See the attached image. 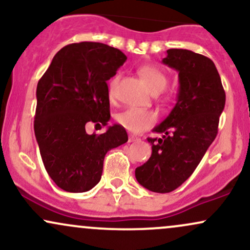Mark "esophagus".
I'll return each mask as SVG.
<instances>
[{"instance_id": "1", "label": "esophagus", "mask_w": 250, "mask_h": 250, "mask_svg": "<svg viewBox=\"0 0 250 250\" xmlns=\"http://www.w3.org/2000/svg\"><path fill=\"white\" fill-rule=\"evenodd\" d=\"M129 142H136V141H140V139L139 137H136V136H134V135H129V140H128Z\"/></svg>"}]
</instances>
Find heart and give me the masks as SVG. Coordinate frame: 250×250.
<instances>
[{
	"instance_id": "obj_1",
	"label": "heart",
	"mask_w": 250,
	"mask_h": 250,
	"mask_svg": "<svg viewBox=\"0 0 250 250\" xmlns=\"http://www.w3.org/2000/svg\"><path fill=\"white\" fill-rule=\"evenodd\" d=\"M139 75L143 80V82L147 84L149 90L151 93L157 94L160 91L165 90L168 84V76L162 69L159 67H155L151 64L141 65L137 70ZM119 80V76H115L109 83V97L114 96V88ZM116 121L123 125L128 130L133 133H140V131L146 130L156 122L157 116L154 111L142 110L137 108H128L121 113L116 114Z\"/></svg>"
}]
</instances>
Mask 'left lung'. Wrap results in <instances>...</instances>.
<instances>
[{"label": "left lung", "instance_id": "1", "mask_svg": "<svg viewBox=\"0 0 250 250\" xmlns=\"http://www.w3.org/2000/svg\"><path fill=\"white\" fill-rule=\"evenodd\" d=\"M179 71V94L170 114L148 137L153 153L136 168L137 182L154 193H170L189 179L217 135L226 93L214 62L187 49H169L162 60Z\"/></svg>", "mask_w": 250, "mask_h": 250}]
</instances>
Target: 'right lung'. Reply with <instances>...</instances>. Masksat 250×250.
<instances>
[{
    "mask_svg": "<svg viewBox=\"0 0 250 250\" xmlns=\"http://www.w3.org/2000/svg\"><path fill=\"white\" fill-rule=\"evenodd\" d=\"M125 60L121 50L103 43H71L57 51L37 83L36 141L45 170L63 190L83 193L95 187L105 154L128 141L120 125L101 135L85 131L89 123L108 125L107 81Z\"/></svg>",
    "mask_w": 250,
    "mask_h": 250,
    "instance_id": "1",
    "label": "right lung"
}]
</instances>
